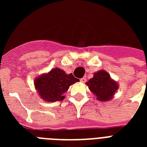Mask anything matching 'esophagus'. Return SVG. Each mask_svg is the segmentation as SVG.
Returning a JSON list of instances; mask_svg holds the SVG:
<instances>
[{
  "label": "esophagus",
  "mask_w": 147,
  "mask_h": 147,
  "mask_svg": "<svg viewBox=\"0 0 147 147\" xmlns=\"http://www.w3.org/2000/svg\"><path fill=\"white\" fill-rule=\"evenodd\" d=\"M80 82H82V83H85V82H86V78H85V77H84V78H82L80 79Z\"/></svg>",
  "instance_id": "obj_1"
}]
</instances>
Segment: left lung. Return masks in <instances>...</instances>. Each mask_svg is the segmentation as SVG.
Masks as SVG:
<instances>
[{"mask_svg":"<svg viewBox=\"0 0 147 147\" xmlns=\"http://www.w3.org/2000/svg\"><path fill=\"white\" fill-rule=\"evenodd\" d=\"M90 91L97 96L98 100L107 101L111 99L118 85L111 78L107 71H100L94 74V77L86 83Z\"/></svg>","mask_w":147,"mask_h":147,"instance_id":"obj_1","label":"left lung"}]
</instances>
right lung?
<instances>
[{
	"label": "right lung",
	"instance_id": "add662e5",
	"mask_svg": "<svg viewBox=\"0 0 147 147\" xmlns=\"http://www.w3.org/2000/svg\"><path fill=\"white\" fill-rule=\"evenodd\" d=\"M77 82L79 79L72 74L66 75L63 70L54 69L47 75L36 78L35 86L40 98L47 102H55L63 100L69 86Z\"/></svg>",
	"mask_w": 147,
	"mask_h": 147
}]
</instances>
